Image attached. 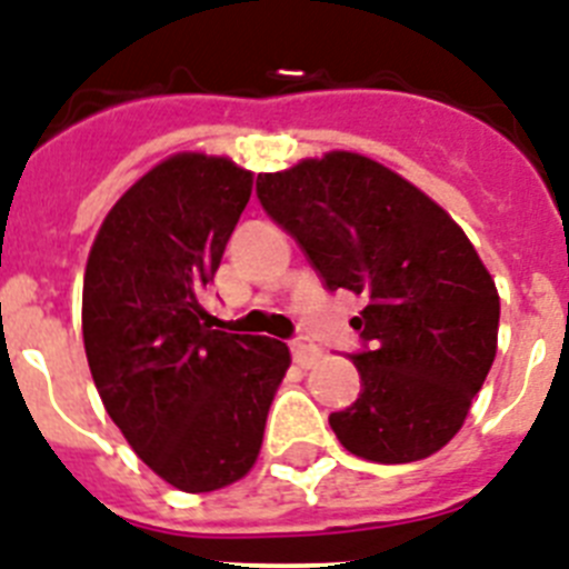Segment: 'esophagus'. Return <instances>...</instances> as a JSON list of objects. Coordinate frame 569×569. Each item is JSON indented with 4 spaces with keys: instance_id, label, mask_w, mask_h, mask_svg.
Segmentation results:
<instances>
[{
    "instance_id": "1",
    "label": "esophagus",
    "mask_w": 569,
    "mask_h": 569,
    "mask_svg": "<svg viewBox=\"0 0 569 569\" xmlns=\"http://www.w3.org/2000/svg\"><path fill=\"white\" fill-rule=\"evenodd\" d=\"M289 350H292V358L298 367H312L315 361L321 358V350H318L312 341H307V338H295V341L289 343Z\"/></svg>"
}]
</instances>
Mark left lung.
<instances>
[{"label": "left lung", "mask_w": 569, "mask_h": 569, "mask_svg": "<svg viewBox=\"0 0 569 569\" xmlns=\"http://www.w3.org/2000/svg\"><path fill=\"white\" fill-rule=\"evenodd\" d=\"M257 199L323 280L367 300L352 329L361 393L329 413L341 446L413 462L469 417L498 352L500 298L475 246L433 199L358 152L257 176Z\"/></svg>", "instance_id": "left-lung-1"}]
</instances>
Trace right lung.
Masks as SVG:
<instances>
[{"instance_id": "1", "label": "right lung", "mask_w": 569, "mask_h": 569, "mask_svg": "<svg viewBox=\"0 0 569 569\" xmlns=\"http://www.w3.org/2000/svg\"><path fill=\"white\" fill-rule=\"evenodd\" d=\"M254 176L179 152L114 202L89 251L83 343L94 388L161 480L213 491L251 471L289 347L213 329L199 303Z\"/></svg>"}]
</instances>
